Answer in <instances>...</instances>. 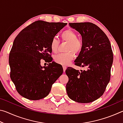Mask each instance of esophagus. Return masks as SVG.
I'll return each instance as SVG.
<instances>
[{
	"label": "esophagus",
	"mask_w": 123,
	"mask_h": 123,
	"mask_svg": "<svg viewBox=\"0 0 123 123\" xmlns=\"http://www.w3.org/2000/svg\"><path fill=\"white\" fill-rule=\"evenodd\" d=\"M63 72H65L66 70L67 69V67L66 66H63Z\"/></svg>",
	"instance_id": "34e87169"
}]
</instances>
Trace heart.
I'll list each match as a JSON object with an SVG mask.
<instances>
[{
    "mask_svg": "<svg viewBox=\"0 0 123 123\" xmlns=\"http://www.w3.org/2000/svg\"><path fill=\"white\" fill-rule=\"evenodd\" d=\"M62 41L68 42L65 51L66 53L57 55L54 57L56 63L67 66L74 58V54H79L83 48V43L80 39L78 38L76 33L70 29H68L62 32L61 35ZM60 41L56 38H54L50 43V49L54 53H56L59 50Z\"/></svg>",
    "mask_w": 123,
    "mask_h": 123,
    "instance_id": "obj_1",
    "label": "heart"
}]
</instances>
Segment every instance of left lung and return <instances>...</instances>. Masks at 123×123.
<instances>
[{"mask_svg":"<svg viewBox=\"0 0 123 123\" xmlns=\"http://www.w3.org/2000/svg\"><path fill=\"white\" fill-rule=\"evenodd\" d=\"M69 25L82 39L83 48L75 64L88 69L81 72L72 67L66 69L69 78L67 93L78 103H91L103 95L110 80L113 60L111 43L103 31L92 23H70Z\"/></svg>","mask_w":123,"mask_h":123,"instance_id":"1","label":"left lung"}]
</instances>
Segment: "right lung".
<instances>
[{
    "label": "right lung",
    "mask_w": 123,
    "mask_h": 123,
    "mask_svg": "<svg viewBox=\"0 0 123 123\" xmlns=\"http://www.w3.org/2000/svg\"><path fill=\"white\" fill-rule=\"evenodd\" d=\"M67 24L37 20L22 30L14 39L9 55L10 78L22 97L32 100L44 98L63 73L62 67L52 62L42 67L41 61L51 62L50 43Z\"/></svg>",
    "instance_id": "obj_1"
}]
</instances>
